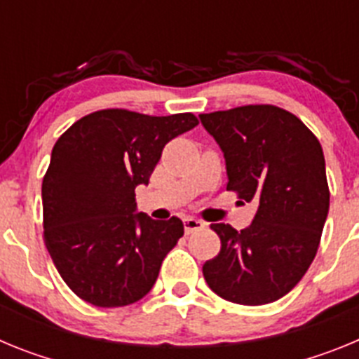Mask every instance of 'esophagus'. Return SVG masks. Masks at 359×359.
Listing matches in <instances>:
<instances>
[{"label":"esophagus","instance_id":"34e87169","mask_svg":"<svg viewBox=\"0 0 359 359\" xmlns=\"http://www.w3.org/2000/svg\"><path fill=\"white\" fill-rule=\"evenodd\" d=\"M183 224H185L187 233H192V231H198L201 230V228H205V223L196 217H185L183 219Z\"/></svg>","mask_w":359,"mask_h":359}]
</instances>
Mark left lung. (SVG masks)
I'll return each instance as SVG.
<instances>
[{
  "label": "left lung",
  "instance_id": "left-lung-1",
  "mask_svg": "<svg viewBox=\"0 0 359 359\" xmlns=\"http://www.w3.org/2000/svg\"><path fill=\"white\" fill-rule=\"evenodd\" d=\"M199 120L223 151L226 189L259 201L244 230L210 224L221 250L203 264V277L230 302H275L300 282L318 250L329 212L322 145L302 120L275 106L215 111Z\"/></svg>",
  "mask_w": 359,
  "mask_h": 359
}]
</instances>
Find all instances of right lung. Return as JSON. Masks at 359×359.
<instances>
[{"label":"right lung","instance_id":"obj_1","mask_svg":"<svg viewBox=\"0 0 359 359\" xmlns=\"http://www.w3.org/2000/svg\"><path fill=\"white\" fill-rule=\"evenodd\" d=\"M196 126L190 113L104 109L77 120L53 145L43 180L44 243L79 298L123 307L152 290L183 223L136 210L135 189L147 185L165 145Z\"/></svg>","mask_w":359,"mask_h":359}]
</instances>
